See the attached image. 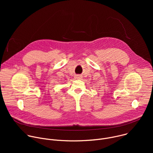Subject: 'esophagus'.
<instances>
[{"label": "esophagus", "mask_w": 153, "mask_h": 153, "mask_svg": "<svg viewBox=\"0 0 153 153\" xmlns=\"http://www.w3.org/2000/svg\"><path fill=\"white\" fill-rule=\"evenodd\" d=\"M75 78L76 79H81L82 78V76L81 75H80V74H77V75H76Z\"/></svg>", "instance_id": "obj_1"}]
</instances>
